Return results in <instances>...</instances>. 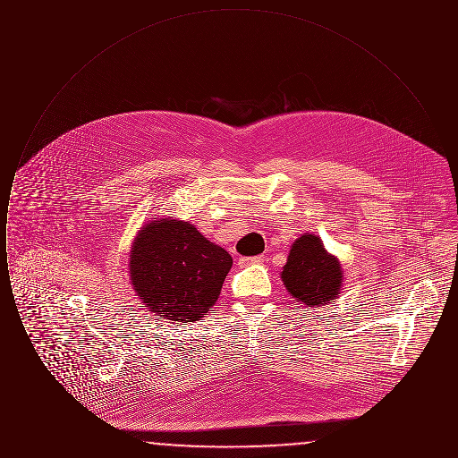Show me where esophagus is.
<instances>
[{
	"label": "esophagus",
	"instance_id": "obj_1",
	"mask_svg": "<svg viewBox=\"0 0 458 458\" xmlns=\"http://www.w3.org/2000/svg\"><path fill=\"white\" fill-rule=\"evenodd\" d=\"M264 258L262 256H254V258H242L240 264L242 266H249V264H262Z\"/></svg>",
	"mask_w": 458,
	"mask_h": 458
}]
</instances>
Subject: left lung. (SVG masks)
I'll return each instance as SVG.
<instances>
[{"instance_id":"1","label":"left lung","mask_w":458,"mask_h":458,"mask_svg":"<svg viewBox=\"0 0 458 458\" xmlns=\"http://www.w3.org/2000/svg\"><path fill=\"white\" fill-rule=\"evenodd\" d=\"M282 282L286 292L305 307H321L340 297L344 269L314 233H302L290 247Z\"/></svg>"}]
</instances>
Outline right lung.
<instances>
[{"label":"right lung","mask_w":458,"mask_h":458,"mask_svg":"<svg viewBox=\"0 0 458 458\" xmlns=\"http://www.w3.org/2000/svg\"><path fill=\"white\" fill-rule=\"evenodd\" d=\"M232 256L189 221L154 218L131 242L129 275L142 307L154 316L194 323L218 301Z\"/></svg>","instance_id":"1"}]
</instances>
